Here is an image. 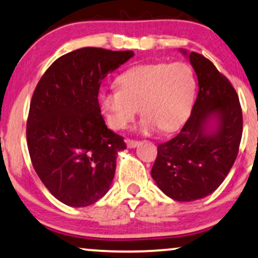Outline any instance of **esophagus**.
Returning a JSON list of instances; mask_svg holds the SVG:
<instances>
[{"mask_svg":"<svg viewBox=\"0 0 258 258\" xmlns=\"http://www.w3.org/2000/svg\"><path fill=\"white\" fill-rule=\"evenodd\" d=\"M126 144L130 149H133V148L138 147L139 142L138 141H133V139H126Z\"/></svg>","mask_w":258,"mask_h":258,"instance_id":"1","label":"esophagus"}]
</instances>
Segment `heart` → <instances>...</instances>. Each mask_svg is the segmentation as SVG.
<instances>
[{
    "instance_id": "b5f03b06",
    "label": "heart",
    "mask_w": 258,
    "mask_h": 258,
    "mask_svg": "<svg viewBox=\"0 0 258 258\" xmlns=\"http://www.w3.org/2000/svg\"><path fill=\"white\" fill-rule=\"evenodd\" d=\"M119 89L102 90L98 102L111 128L128 126L138 108L139 130L153 133L174 131L184 123L196 96V76L186 62L139 64L116 80Z\"/></svg>"
}]
</instances>
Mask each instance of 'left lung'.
Here are the masks:
<instances>
[{"instance_id": "1", "label": "left lung", "mask_w": 258, "mask_h": 258, "mask_svg": "<svg viewBox=\"0 0 258 258\" xmlns=\"http://www.w3.org/2000/svg\"><path fill=\"white\" fill-rule=\"evenodd\" d=\"M181 51L196 72L198 95L179 135L157 147L151 176L172 200L191 202L213 194L227 176L239 151L243 114L234 88L213 62Z\"/></svg>"}]
</instances>
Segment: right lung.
I'll return each mask as SVG.
<instances>
[{"mask_svg": "<svg viewBox=\"0 0 258 258\" xmlns=\"http://www.w3.org/2000/svg\"><path fill=\"white\" fill-rule=\"evenodd\" d=\"M133 55L78 49L52 62L37 84L27 117V148L37 175L66 206H90L109 190L117 153L126 143L105 126L98 90L107 74Z\"/></svg>", "mask_w": 258, "mask_h": 258, "instance_id": "obj_1", "label": "right lung"}]
</instances>
